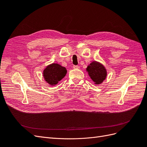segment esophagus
I'll return each mask as SVG.
<instances>
[{"mask_svg": "<svg viewBox=\"0 0 147 147\" xmlns=\"http://www.w3.org/2000/svg\"><path fill=\"white\" fill-rule=\"evenodd\" d=\"M73 68H74V69H78L80 68V67H79L78 65H74L73 66Z\"/></svg>", "mask_w": 147, "mask_h": 147, "instance_id": "1", "label": "esophagus"}]
</instances>
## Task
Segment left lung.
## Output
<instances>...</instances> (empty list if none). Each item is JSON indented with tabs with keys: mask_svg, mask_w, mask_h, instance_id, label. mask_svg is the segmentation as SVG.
<instances>
[{
	"mask_svg": "<svg viewBox=\"0 0 147 147\" xmlns=\"http://www.w3.org/2000/svg\"><path fill=\"white\" fill-rule=\"evenodd\" d=\"M86 70L89 75L95 84H100L106 78L107 72L104 67L101 64L94 61L88 66Z\"/></svg>",
	"mask_w": 147,
	"mask_h": 147,
	"instance_id": "left-lung-1",
	"label": "left lung"
}]
</instances>
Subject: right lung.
<instances>
[{
    "label": "right lung",
    "mask_w": 147,
    "mask_h": 147,
    "mask_svg": "<svg viewBox=\"0 0 147 147\" xmlns=\"http://www.w3.org/2000/svg\"><path fill=\"white\" fill-rule=\"evenodd\" d=\"M66 74L65 68L57 64L49 65L43 70V77L45 81L52 86L57 84L65 76Z\"/></svg>",
    "instance_id": "add662e5"
}]
</instances>
